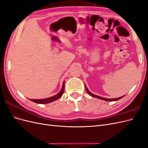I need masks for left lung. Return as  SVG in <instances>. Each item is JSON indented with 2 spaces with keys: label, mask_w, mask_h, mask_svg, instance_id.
<instances>
[{
  "label": "left lung",
  "mask_w": 148,
  "mask_h": 148,
  "mask_svg": "<svg viewBox=\"0 0 148 148\" xmlns=\"http://www.w3.org/2000/svg\"><path fill=\"white\" fill-rule=\"evenodd\" d=\"M85 88H86V92L89 94V95H91V96H92V97H96V98H98V99H102V100L106 101H117V100H119V99H120L121 98H122L123 97H124V96H122V97H119V98H115V99H107V98H104V97H100V96H96V95H93L92 93H91V92H89V90L88 89V88H86V86L85 87Z\"/></svg>",
  "instance_id": "left-lung-1"
}]
</instances>
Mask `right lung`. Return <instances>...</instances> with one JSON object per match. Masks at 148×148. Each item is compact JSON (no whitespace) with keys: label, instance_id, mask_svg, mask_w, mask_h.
<instances>
[{"label":"right lung","instance_id":"add662e5","mask_svg":"<svg viewBox=\"0 0 148 148\" xmlns=\"http://www.w3.org/2000/svg\"><path fill=\"white\" fill-rule=\"evenodd\" d=\"M64 88H65V82H64L63 85H62V88L61 89V91L59 93H58L57 95L52 96L51 97L47 98V99H30L31 101H33L34 102L38 103V104H47V103L49 102H52L53 101H54L59 98L62 96L64 91Z\"/></svg>","mask_w":148,"mask_h":148}]
</instances>
